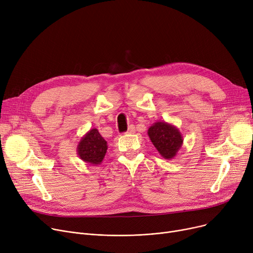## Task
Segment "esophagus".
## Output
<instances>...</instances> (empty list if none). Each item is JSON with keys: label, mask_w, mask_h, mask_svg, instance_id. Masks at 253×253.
Wrapping results in <instances>:
<instances>
[{"label": "esophagus", "mask_w": 253, "mask_h": 253, "mask_svg": "<svg viewBox=\"0 0 253 253\" xmlns=\"http://www.w3.org/2000/svg\"><path fill=\"white\" fill-rule=\"evenodd\" d=\"M135 132V127H134V125H130L129 126V128H128V130H127V133H134Z\"/></svg>", "instance_id": "1"}]
</instances>
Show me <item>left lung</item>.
Listing matches in <instances>:
<instances>
[{
	"instance_id": "8db88e82",
	"label": "left lung",
	"mask_w": 253,
	"mask_h": 253,
	"mask_svg": "<svg viewBox=\"0 0 253 253\" xmlns=\"http://www.w3.org/2000/svg\"><path fill=\"white\" fill-rule=\"evenodd\" d=\"M148 134L159 154L167 160L173 159L182 147L183 137L179 129L165 121L154 123Z\"/></svg>"
}]
</instances>
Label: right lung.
Listing matches in <instances>:
<instances>
[{
	"label": "right lung",
	"instance_id": "right-lung-1",
	"mask_svg": "<svg viewBox=\"0 0 253 253\" xmlns=\"http://www.w3.org/2000/svg\"><path fill=\"white\" fill-rule=\"evenodd\" d=\"M108 150V142L99 134L97 129H90L79 141L77 154L82 161L91 164L99 165Z\"/></svg>",
	"mask_w": 253,
	"mask_h": 253
}]
</instances>
